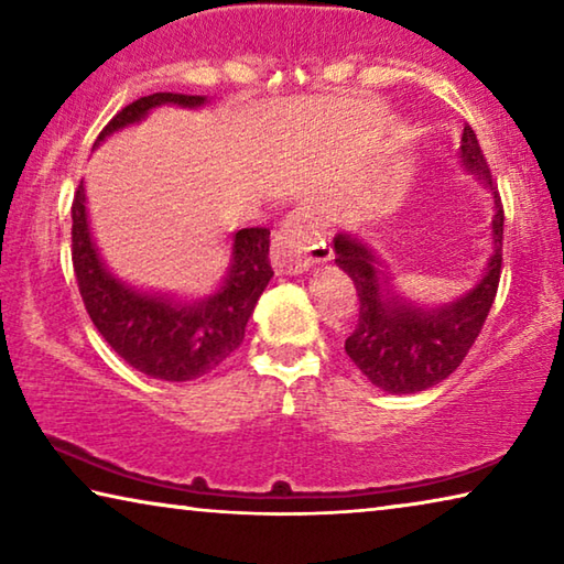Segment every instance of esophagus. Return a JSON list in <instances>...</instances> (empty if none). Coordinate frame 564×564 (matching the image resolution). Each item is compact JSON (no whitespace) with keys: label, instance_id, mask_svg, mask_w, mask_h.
<instances>
[{"label":"esophagus","instance_id":"34e87169","mask_svg":"<svg viewBox=\"0 0 564 564\" xmlns=\"http://www.w3.org/2000/svg\"><path fill=\"white\" fill-rule=\"evenodd\" d=\"M330 246L326 226L308 208H299L285 218L281 231L273 238L271 261L275 273L299 275L311 271L313 265L330 261Z\"/></svg>","mask_w":564,"mask_h":564}]
</instances>
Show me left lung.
<instances>
[{
	"instance_id": "obj_1",
	"label": "left lung",
	"mask_w": 564,
	"mask_h": 564,
	"mask_svg": "<svg viewBox=\"0 0 564 564\" xmlns=\"http://www.w3.org/2000/svg\"><path fill=\"white\" fill-rule=\"evenodd\" d=\"M460 166L470 171L492 194L490 261L480 281L460 299L437 305V308H425V305L400 299L373 246L350 234L333 238L338 269L350 275L360 301L358 326L346 340V352L360 373L386 393L405 395L443 383L480 336L495 293H498L505 214L488 161L467 123L460 141Z\"/></svg>"
}]
</instances>
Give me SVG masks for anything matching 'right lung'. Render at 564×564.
Listing matches in <instances>:
<instances>
[{"instance_id": "add662e5", "label": "right lung", "mask_w": 564, "mask_h": 564, "mask_svg": "<svg viewBox=\"0 0 564 564\" xmlns=\"http://www.w3.org/2000/svg\"><path fill=\"white\" fill-rule=\"evenodd\" d=\"M198 109L206 97L156 91L123 107L101 129L97 144L149 117L151 109ZM269 228H241L231 236V263L218 291L198 301H176L164 293L139 291L117 279L94 243L87 194L79 184L72 204V261L82 301L94 326L119 356L139 373L184 383L212 373L241 346L246 323L269 285Z\"/></svg>"}]
</instances>
